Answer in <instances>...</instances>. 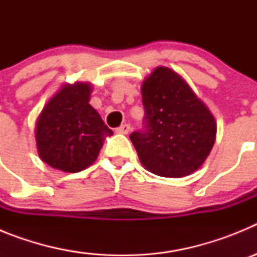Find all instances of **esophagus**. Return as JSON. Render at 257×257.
Returning <instances> with one entry per match:
<instances>
[{
  "mask_svg": "<svg viewBox=\"0 0 257 257\" xmlns=\"http://www.w3.org/2000/svg\"><path fill=\"white\" fill-rule=\"evenodd\" d=\"M130 130H131V126H130V124H128V123H123V124H121V126L118 127V128H117V133L124 134V135H126V134L130 133Z\"/></svg>",
  "mask_w": 257,
  "mask_h": 257,
  "instance_id": "34e87169",
  "label": "esophagus"
}]
</instances>
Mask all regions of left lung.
<instances>
[{
	"label": "left lung",
	"mask_w": 257,
	"mask_h": 257,
	"mask_svg": "<svg viewBox=\"0 0 257 257\" xmlns=\"http://www.w3.org/2000/svg\"><path fill=\"white\" fill-rule=\"evenodd\" d=\"M144 124L130 139L145 169L163 178L196 171L210 154L216 123L188 83L166 67L143 82Z\"/></svg>",
	"instance_id": "obj_1"
}]
</instances>
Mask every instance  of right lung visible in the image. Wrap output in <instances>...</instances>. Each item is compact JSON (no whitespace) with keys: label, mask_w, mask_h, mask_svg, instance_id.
<instances>
[{"label":"right lung","mask_w":257,"mask_h":257,"mask_svg":"<svg viewBox=\"0 0 257 257\" xmlns=\"http://www.w3.org/2000/svg\"><path fill=\"white\" fill-rule=\"evenodd\" d=\"M91 86H65L47 103L36 127L38 154L44 162L65 172H79L96 160L104 136L113 131L104 124L90 100Z\"/></svg>","instance_id":"obj_1"}]
</instances>
